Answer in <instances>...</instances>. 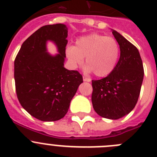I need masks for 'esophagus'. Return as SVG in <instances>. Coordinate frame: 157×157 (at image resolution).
Returning <instances> with one entry per match:
<instances>
[{
    "label": "esophagus",
    "instance_id": "esophagus-1",
    "mask_svg": "<svg viewBox=\"0 0 157 157\" xmlns=\"http://www.w3.org/2000/svg\"><path fill=\"white\" fill-rule=\"evenodd\" d=\"M83 80H84V82H91V79L88 78V77H83Z\"/></svg>",
    "mask_w": 157,
    "mask_h": 157
}]
</instances>
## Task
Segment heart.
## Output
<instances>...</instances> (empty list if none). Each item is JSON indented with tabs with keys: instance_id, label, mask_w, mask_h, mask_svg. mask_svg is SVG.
<instances>
[{
	"instance_id": "heart-1",
	"label": "heart",
	"mask_w": 157,
	"mask_h": 157,
	"mask_svg": "<svg viewBox=\"0 0 157 157\" xmlns=\"http://www.w3.org/2000/svg\"><path fill=\"white\" fill-rule=\"evenodd\" d=\"M66 54L73 67L81 65L85 58L86 70L101 77L113 71L119 59L120 46L111 36L92 33L78 39L76 46H68Z\"/></svg>"
}]
</instances>
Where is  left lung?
<instances>
[{
    "label": "left lung",
    "mask_w": 157,
    "mask_h": 157,
    "mask_svg": "<svg viewBox=\"0 0 157 157\" xmlns=\"http://www.w3.org/2000/svg\"><path fill=\"white\" fill-rule=\"evenodd\" d=\"M121 56L113 71L101 80H92V105L100 117L117 120L132 111L138 101L144 77L139 52L121 33L112 29Z\"/></svg>",
    "instance_id": "1"
}]
</instances>
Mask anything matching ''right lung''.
<instances>
[{
    "instance_id": "obj_1",
    "label": "right lung",
    "mask_w": 157,
    "mask_h": 157,
    "mask_svg": "<svg viewBox=\"0 0 157 157\" xmlns=\"http://www.w3.org/2000/svg\"><path fill=\"white\" fill-rule=\"evenodd\" d=\"M68 28L62 23L42 26L21 46L14 63L18 99L31 116L41 121L62 119L83 77L76 70L64 67ZM51 41L58 53L50 54Z\"/></svg>"
}]
</instances>
